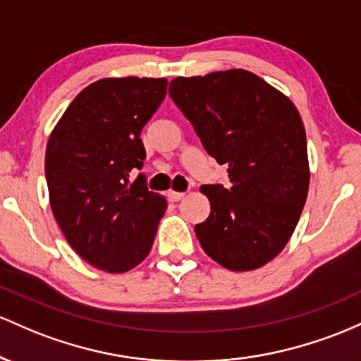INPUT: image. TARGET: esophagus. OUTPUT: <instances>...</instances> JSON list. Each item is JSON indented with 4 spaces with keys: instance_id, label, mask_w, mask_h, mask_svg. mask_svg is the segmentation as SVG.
<instances>
[{
    "instance_id": "1",
    "label": "esophagus",
    "mask_w": 361,
    "mask_h": 361,
    "mask_svg": "<svg viewBox=\"0 0 361 361\" xmlns=\"http://www.w3.org/2000/svg\"><path fill=\"white\" fill-rule=\"evenodd\" d=\"M184 196H185V192H177V191H170L169 192V200L173 201V202L184 200Z\"/></svg>"
}]
</instances>
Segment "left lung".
I'll return each instance as SVG.
<instances>
[{
	"instance_id": "1",
	"label": "left lung",
	"mask_w": 361,
	"mask_h": 361,
	"mask_svg": "<svg viewBox=\"0 0 361 361\" xmlns=\"http://www.w3.org/2000/svg\"><path fill=\"white\" fill-rule=\"evenodd\" d=\"M169 95L230 185L206 184L212 213L194 226L209 257L250 271L290 240L309 191L307 136L288 97L245 70L172 80Z\"/></svg>"
}]
</instances>
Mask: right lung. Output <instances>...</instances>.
Segmentation results:
<instances>
[{"mask_svg": "<svg viewBox=\"0 0 361 361\" xmlns=\"http://www.w3.org/2000/svg\"><path fill=\"white\" fill-rule=\"evenodd\" d=\"M167 95L165 78H104L70 104L47 141L51 208L85 261L124 273L148 256L167 201L131 170L147 157L141 129Z\"/></svg>", "mask_w": 361, "mask_h": 361, "instance_id": "1", "label": "right lung"}]
</instances>
